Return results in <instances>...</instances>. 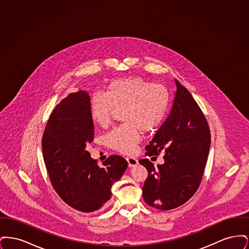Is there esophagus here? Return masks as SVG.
Masks as SVG:
<instances>
[{"label":"esophagus","instance_id":"esophagus-1","mask_svg":"<svg viewBox=\"0 0 249 249\" xmlns=\"http://www.w3.org/2000/svg\"><path fill=\"white\" fill-rule=\"evenodd\" d=\"M126 160H127V161H128V165H129V167H133V166H136L138 164V160H137L135 158L129 157V158H126Z\"/></svg>","mask_w":249,"mask_h":249}]
</instances>
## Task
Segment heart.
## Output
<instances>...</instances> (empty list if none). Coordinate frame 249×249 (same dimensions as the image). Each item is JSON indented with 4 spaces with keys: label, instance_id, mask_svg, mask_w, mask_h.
<instances>
[{
    "label": "heart",
    "instance_id": "obj_1",
    "mask_svg": "<svg viewBox=\"0 0 249 249\" xmlns=\"http://www.w3.org/2000/svg\"><path fill=\"white\" fill-rule=\"evenodd\" d=\"M170 96L161 85L153 84L141 76H130L111 81L107 94L96 92L89 102L92 121L107 128L116 109L123 108L124 124L106 136L108 146L122 154H131L141 140V130L153 132L160 128L169 108Z\"/></svg>",
    "mask_w": 249,
    "mask_h": 249
}]
</instances>
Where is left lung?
<instances>
[{
    "mask_svg": "<svg viewBox=\"0 0 249 249\" xmlns=\"http://www.w3.org/2000/svg\"><path fill=\"white\" fill-rule=\"evenodd\" d=\"M176 85L171 113L145 147L149 157L164 153V163L155 168L147 159L139 160L148 173L142 198L159 210L177 208L195 194L211 143L209 126L201 108L178 80Z\"/></svg>",
    "mask_w": 249,
    "mask_h": 249,
    "instance_id": "obj_1",
    "label": "left lung"
}]
</instances>
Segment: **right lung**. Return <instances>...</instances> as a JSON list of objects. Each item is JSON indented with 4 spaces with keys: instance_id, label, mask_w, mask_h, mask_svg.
Masks as SVG:
<instances>
[{
    "instance_id": "add662e5",
    "label": "right lung",
    "mask_w": 249,
    "mask_h": 249,
    "mask_svg": "<svg viewBox=\"0 0 249 249\" xmlns=\"http://www.w3.org/2000/svg\"><path fill=\"white\" fill-rule=\"evenodd\" d=\"M86 91L70 93L51 113L42 139L45 164L59 197L81 212H93L111 199L112 185L127 169V160L112 155L103 162L90 158L87 145L94 139Z\"/></svg>"
}]
</instances>
